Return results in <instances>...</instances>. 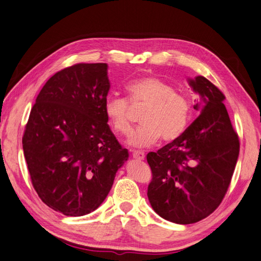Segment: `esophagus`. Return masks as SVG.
<instances>
[{"mask_svg":"<svg viewBox=\"0 0 261 261\" xmlns=\"http://www.w3.org/2000/svg\"><path fill=\"white\" fill-rule=\"evenodd\" d=\"M132 156H133V158H135L136 160H139V161H142V160H144V158H145L144 153L141 152V151H133V152H132Z\"/></svg>","mask_w":261,"mask_h":261,"instance_id":"esophagus-1","label":"esophagus"}]
</instances>
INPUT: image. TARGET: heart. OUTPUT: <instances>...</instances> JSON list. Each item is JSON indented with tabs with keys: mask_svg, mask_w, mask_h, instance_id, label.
Wrapping results in <instances>:
<instances>
[{
	"mask_svg": "<svg viewBox=\"0 0 261 261\" xmlns=\"http://www.w3.org/2000/svg\"><path fill=\"white\" fill-rule=\"evenodd\" d=\"M130 105L147 107L138 130L129 138V144L136 148L163 141L177 140L187 129L190 119V103L184 94L155 76L135 79L125 86ZM105 114L113 131L128 136L132 130L129 106L124 99L109 96L105 101Z\"/></svg>",
	"mask_w": 261,
	"mask_h": 261,
	"instance_id": "obj_1",
	"label": "heart"
}]
</instances>
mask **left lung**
Returning a JSON list of instances; mask_svg holds the SVG:
<instances>
[{"instance_id":"left-lung-1","label":"left lung","mask_w":261,"mask_h":261,"mask_svg":"<svg viewBox=\"0 0 261 261\" xmlns=\"http://www.w3.org/2000/svg\"><path fill=\"white\" fill-rule=\"evenodd\" d=\"M188 83L198 95L193 108L199 117L177 140L147 155L152 171L148 187L151 207L179 225L198 222L218 208L239 155L225 95L201 75L188 79Z\"/></svg>"}]
</instances>
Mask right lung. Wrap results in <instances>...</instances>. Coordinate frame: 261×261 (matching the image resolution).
<instances>
[{
  "label": "right lung",
  "instance_id": "1",
  "mask_svg": "<svg viewBox=\"0 0 261 261\" xmlns=\"http://www.w3.org/2000/svg\"><path fill=\"white\" fill-rule=\"evenodd\" d=\"M107 63H79L48 79L22 139L32 185L46 205L69 217L92 213L129 158L105 114Z\"/></svg>",
  "mask_w": 261,
  "mask_h": 261
}]
</instances>
